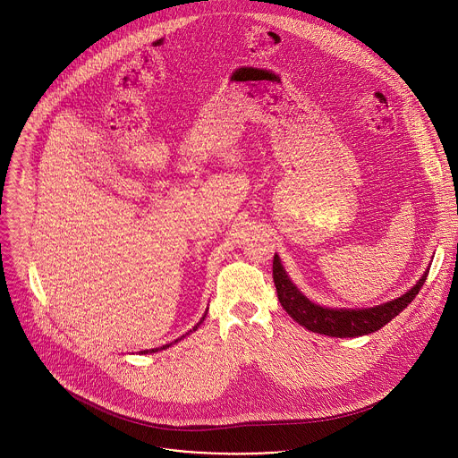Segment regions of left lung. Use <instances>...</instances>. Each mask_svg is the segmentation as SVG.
I'll list each match as a JSON object with an SVG mask.
<instances>
[{
	"instance_id": "obj_1",
	"label": "left lung",
	"mask_w": 458,
	"mask_h": 458,
	"mask_svg": "<svg viewBox=\"0 0 458 458\" xmlns=\"http://www.w3.org/2000/svg\"><path fill=\"white\" fill-rule=\"evenodd\" d=\"M429 268L422 274L417 284L397 299H391L371 308H328L310 301L286 274L279 255L274 257V283L277 288V297L288 315L304 326L313 334H322L328 337H360L380 330L384 324L395 318L408 304L417 297L422 284L426 283Z\"/></svg>"
}]
</instances>
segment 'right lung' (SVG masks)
I'll list each match as a JSON object with an SVG mask.
<instances>
[{
    "mask_svg": "<svg viewBox=\"0 0 458 458\" xmlns=\"http://www.w3.org/2000/svg\"><path fill=\"white\" fill-rule=\"evenodd\" d=\"M207 313H208V308H207V311H205V315H203V317H201V320H199V322H198V324H195V326H193V328H191V330H190V332H188V334H184V335H182V337H179V339H175V341H174V343H170V344H165V346H161V348H152V350H143V352H141V353H157V352H161V350H166V348H170V346H172V344H175V343H179V341H181V339H184V337H186V335H190V334H193V332H195V330H198V328H199V324H201V322H203V320H205V317H207Z\"/></svg>",
    "mask_w": 458,
    "mask_h": 458,
    "instance_id": "obj_1",
    "label": "right lung"
}]
</instances>
